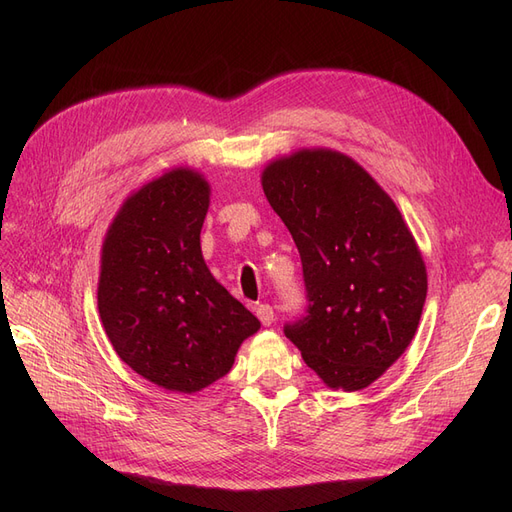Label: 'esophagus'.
<instances>
[{"label":"esophagus","mask_w":512,"mask_h":512,"mask_svg":"<svg viewBox=\"0 0 512 512\" xmlns=\"http://www.w3.org/2000/svg\"><path fill=\"white\" fill-rule=\"evenodd\" d=\"M256 316H258V320H260L262 324H265V327H269V324L275 320L273 307L267 305V303H260V305L256 307Z\"/></svg>","instance_id":"1"}]
</instances>
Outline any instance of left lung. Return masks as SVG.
<instances>
[{
  "label": "left lung",
  "mask_w": 512,
  "mask_h": 512,
  "mask_svg": "<svg viewBox=\"0 0 512 512\" xmlns=\"http://www.w3.org/2000/svg\"><path fill=\"white\" fill-rule=\"evenodd\" d=\"M262 190L297 243L309 301L286 337L331 389H365L423 314L427 271L412 232L374 177L333 149L273 160Z\"/></svg>",
  "instance_id": "8db88e82"
}]
</instances>
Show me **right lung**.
<instances>
[{
	"mask_svg": "<svg viewBox=\"0 0 512 512\" xmlns=\"http://www.w3.org/2000/svg\"><path fill=\"white\" fill-rule=\"evenodd\" d=\"M209 194L196 170H168L121 205L102 243V327L119 359L166 391L220 380L260 329L200 252Z\"/></svg>",
	"mask_w": 512,
	"mask_h": 512,
	"instance_id": "add662e5",
	"label": "right lung"
}]
</instances>
